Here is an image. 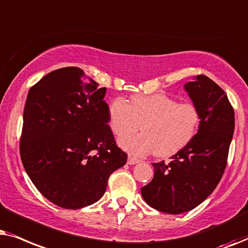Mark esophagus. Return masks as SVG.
<instances>
[{
	"label": "esophagus",
	"mask_w": 248,
	"mask_h": 248,
	"mask_svg": "<svg viewBox=\"0 0 248 248\" xmlns=\"http://www.w3.org/2000/svg\"><path fill=\"white\" fill-rule=\"evenodd\" d=\"M138 162H140V160L136 156H133V155H129L128 156V164H136Z\"/></svg>",
	"instance_id": "1"
}]
</instances>
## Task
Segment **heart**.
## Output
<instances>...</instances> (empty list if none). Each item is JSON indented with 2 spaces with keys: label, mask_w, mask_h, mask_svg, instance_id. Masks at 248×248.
Wrapping results in <instances>:
<instances>
[{
  "label": "heart",
  "mask_w": 248,
  "mask_h": 248,
  "mask_svg": "<svg viewBox=\"0 0 248 248\" xmlns=\"http://www.w3.org/2000/svg\"><path fill=\"white\" fill-rule=\"evenodd\" d=\"M201 114L195 104L179 103L163 93L135 95L128 104L118 97L108 107V124L118 138L140 129L143 133L120 140L121 147L134 154L154 151L156 156L166 157L183 150L199 130Z\"/></svg>",
  "instance_id": "b5f03b06"
}]
</instances>
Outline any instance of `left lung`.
Instances as JSON below:
<instances>
[{"mask_svg":"<svg viewBox=\"0 0 248 248\" xmlns=\"http://www.w3.org/2000/svg\"><path fill=\"white\" fill-rule=\"evenodd\" d=\"M185 88L200 111L199 133L169 163H153V179L140 190L148 205L170 214L195 209L216 189L235 129L233 108L219 85L199 75Z\"/></svg>","mask_w":248,"mask_h":248,"instance_id":"1","label":"left lung"}]
</instances>
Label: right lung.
<instances>
[{
  "mask_svg": "<svg viewBox=\"0 0 248 248\" xmlns=\"http://www.w3.org/2000/svg\"><path fill=\"white\" fill-rule=\"evenodd\" d=\"M87 79L76 67L49 72L31 86L24 108L26 172L45 199L69 210L97 202L127 162L108 124L107 88Z\"/></svg>",
  "mask_w": 248,
  "mask_h": 248,
  "instance_id": "right-lung-1",
  "label": "right lung"
}]
</instances>
